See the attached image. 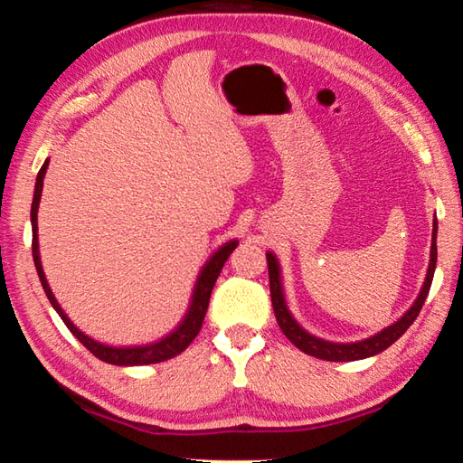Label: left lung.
<instances>
[{
  "instance_id": "8db88e82",
  "label": "left lung",
  "mask_w": 463,
  "mask_h": 463,
  "mask_svg": "<svg viewBox=\"0 0 463 463\" xmlns=\"http://www.w3.org/2000/svg\"><path fill=\"white\" fill-rule=\"evenodd\" d=\"M435 263H437V221H435V229H433V242H430V263H429L427 279H425V284H422L420 294L417 298V302L412 304V308L406 312V315L398 320V323H394L388 328H383L382 333L370 336V339L359 341V343H328V341L317 339V336L308 335L300 325L296 323L292 315H289L286 308V302H284V294H281L278 261H276V257L268 253L269 292H271L273 312H276V320L281 328V333H284L288 339L292 341L298 349L304 351L307 355L326 359V362H355V359L372 357L375 354H380V351L388 349L394 341L401 339L406 328H409L414 320H417L422 304H425V300H427L430 281H433Z\"/></svg>"
}]
</instances>
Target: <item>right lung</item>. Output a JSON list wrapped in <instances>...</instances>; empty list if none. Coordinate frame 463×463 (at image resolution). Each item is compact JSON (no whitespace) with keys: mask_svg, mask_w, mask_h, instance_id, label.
I'll list each match as a JSON object with an SVG mask.
<instances>
[{"mask_svg":"<svg viewBox=\"0 0 463 463\" xmlns=\"http://www.w3.org/2000/svg\"><path fill=\"white\" fill-rule=\"evenodd\" d=\"M46 167H49V161H44V165L41 167L36 175V187H34V198H33V210H30V218H33V257H34V265H36V271H38V278H41V284L44 288V294L49 298L52 308L59 312V317L62 318V323L67 325L69 331H71L80 343H83L85 349H90L93 355L101 362L106 364H112V365H146V364H159V362H165V359H171L185 351L187 345H190L195 336H198L202 323H203V317H206V310H208V302H210V294H213V288L216 284V278L221 276V271L224 268L226 260H229V255L232 253L234 249H237V241H231L226 242L224 247H221V250H216L213 255V260L206 263V268L202 269L200 278H198V284H195L194 289V298H192V307L190 312H187V317L184 318V323L179 325V328L175 333H171L165 339L159 341V343H153V345H145V347H108V345H101L98 341L90 339L88 335H83L80 328H77L71 320L67 318L65 312L61 310L59 302L54 300V296L51 292L49 284H46V278H44V271H43V265H41V253H38V224H36V213H38V202H41V194H43V182H44V174H46Z\"/></svg>","mask_w":463,"mask_h":463,"instance_id":"1","label":"right lung"}]
</instances>
